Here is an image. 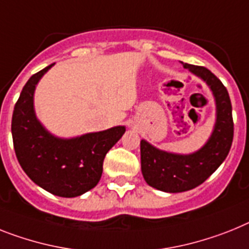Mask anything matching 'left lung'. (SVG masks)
<instances>
[{
  "label": "left lung",
  "mask_w": 249,
  "mask_h": 249,
  "mask_svg": "<svg viewBox=\"0 0 249 249\" xmlns=\"http://www.w3.org/2000/svg\"><path fill=\"white\" fill-rule=\"evenodd\" d=\"M184 68L207 83L213 92L216 121L207 143L190 155L171 154L141 141V170L146 182L165 193H182L203 184L228 156L233 142V117L228 90L209 69L191 64Z\"/></svg>",
  "instance_id": "1"
}]
</instances>
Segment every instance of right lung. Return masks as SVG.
<instances>
[{
  "mask_svg": "<svg viewBox=\"0 0 249 249\" xmlns=\"http://www.w3.org/2000/svg\"><path fill=\"white\" fill-rule=\"evenodd\" d=\"M53 65L27 80L15 104L11 123L15 152L22 170L36 185L58 196H79L98 184L104 157L126 127H112L74 139H59L46 131L36 118L34 92Z\"/></svg>",
  "mask_w": 249,
  "mask_h": 249,
  "instance_id": "add662e5",
  "label": "right lung"
}]
</instances>
